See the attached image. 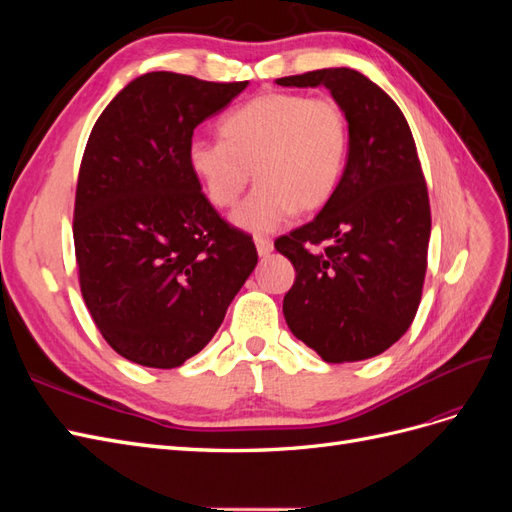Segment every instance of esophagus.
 I'll use <instances>...</instances> for the list:
<instances>
[{"label": "esophagus", "mask_w": 512, "mask_h": 512, "mask_svg": "<svg viewBox=\"0 0 512 512\" xmlns=\"http://www.w3.org/2000/svg\"><path fill=\"white\" fill-rule=\"evenodd\" d=\"M254 243H256V250H258L260 258H265V256H269L273 252V243L267 237H256Z\"/></svg>", "instance_id": "34e87169"}]
</instances>
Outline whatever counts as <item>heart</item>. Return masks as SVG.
I'll return each instance as SVG.
<instances>
[{"instance_id": "obj_1", "label": "heart", "mask_w": 512, "mask_h": 512, "mask_svg": "<svg viewBox=\"0 0 512 512\" xmlns=\"http://www.w3.org/2000/svg\"><path fill=\"white\" fill-rule=\"evenodd\" d=\"M220 134L222 141L192 138L188 164L215 209L235 207L254 170L258 188L232 215L250 232L327 205L348 162V117L329 96L267 91L228 113Z\"/></svg>"}]
</instances>
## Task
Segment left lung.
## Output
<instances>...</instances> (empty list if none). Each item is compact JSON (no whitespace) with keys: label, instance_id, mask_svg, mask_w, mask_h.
I'll return each mask as SVG.
<instances>
[{"label":"left lung","instance_id":"1","mask_svg":"<svg viewBox=\"0 0 512 512\" xmlns=\"http://www.w3.org/2000/svg\"><path fill=\"white\" fill-rule=\"evenodd\" d=\"M275 83L327 87L350 130L348 162L329 203L275 241L297 271L284 297L286 322L322 361L371 359L410 329L427 271L431 211L410 126L376 83L350 68Z\"/></svg>","mask_w":512,"mask_h":512}]
</instances>
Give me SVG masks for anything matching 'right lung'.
<instances>
[{
  "instance_id": "obj_1",
  "label": "right lung",
  "mask_w": 512,
  "mask_h": 512,
  "mask_svg": "<svg viewBox=\"0 0 512 512\" xmlns=\"http://www.w3.org/2000/svg\"><path fill=\"white\" fill-rule=\"evenodd\" d=\"M245 87L147 72L89 134L72 224L79 284L132 363L173 369L203 350L256 267L252 237L220 218L188 164L194 128Z\"/></svg>"
}]
</instances>
